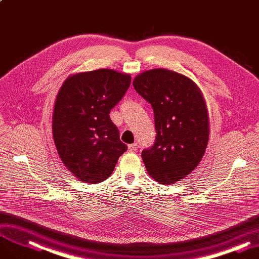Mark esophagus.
I'll return each instance as SVG.
<instances>
[{
	"label": "esophagus",
	"instance_id": "obj_1",
	"mask_svg": "<svg viewBox=\"0 0 259 259\" xmlns=\"http://www.w3.org/2000/svg\"><path fill=\"white\" fill-rule=\"evenodd\" d=\"M138 149V144L137 143H133L128 146V151L130 152H136Z\"/></svg>",
	"mask_w": 259,
	"mask_h": 259
}]
</instances>
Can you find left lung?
Segmentation results:
<instances>
[{"instance_id":"1","label":"left lung","mask_w":259,"mask_h":259,"mask_svg":"<svg viewBox=\"0 0 259 259\" xmlns=\"http://www.w3.org/2000/svg\"><path fill=\"white\" fill-rule=\"evenodd\" d=\"M152 105L156 140L141 157L150 177L171 185L185 179L202 160L208 144L209 117L202 91L184 74L168 69L143 71L133 81Z\"/></svg>"}]
</instances>
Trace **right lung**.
Masks as SVG:
<instances>
[{"label": "right lung", "instance_id": "right-lung-1", "mask_svg": "<svg viewBox=\"0 0 259 259\" xmlns=\"http://www.w3.org/2000/svg\"><path fill=\"white\" fill-rule=\"evenodd\" d=\"M131 78L112 69L79 72L68 76L58 91L53 139L65 167L80 182L108 179L127 150L109 112L125 95Z\"/></svg>", "mask_w": 259, "mask_h": 259}]
</instances>
